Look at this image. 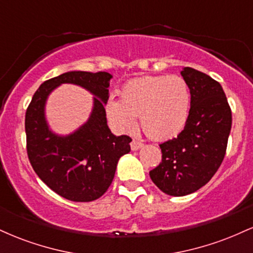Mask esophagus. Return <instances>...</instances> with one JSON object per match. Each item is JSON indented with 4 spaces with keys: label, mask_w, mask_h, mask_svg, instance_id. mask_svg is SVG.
I'll return each mask as SVG.
<instances>
[{
    "label": "esophagus",
    "mask_w": 253,
    "mask_h": 253,
    "mask_svg": "<svg viewBox=\"0 0 253 253\" xmlns=\"http://www.w3.org/2000/svg\"><path fill=\"white\" fill-rule=\"evenodd\" d=\"M143 143L141 141H138V140H132L130 141V149H132V151H136L139 150L140 147H143Z\"/></svg>",
    "instance_id": "34e87169"
}]
</instances>
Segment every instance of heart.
Returning a JSON list of instances; mask_svg holds the SVG:
<instances>
[{
    "mask_svg": "<svg viewBox=\"0 0 253 253\" xmlns=\"http://www.w3.org/2000/svg\"><path fill=\"white\" fill-rule=\"evenodd\" d=\"M191 95L188 83L179 76H144L127 82L120 100L109 97L106 114L115 128H134L139 117L145 134L164 140L182 132L190 114Z\"/></svg>",
    "mask_w": 253,
    "mask_h": 253,
    "instance_id": "heart-1",
    "label": "heart"
}]
</instances>
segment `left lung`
<instances>
[{
    "label": "left lung",
    "instance_id": "obj_1",
    "mask_svg": "<svg viewBox=\"0 0 253 253\" xmlns=\"http://www.w3.org/2000/svg\"><path fill=\"white\" fill-rule=\"evenodd\" d=\"M181 75L191 95L190 114L184 129L161 144L162 162L150 171L163 193L184 196L211 181L221 165L232 126V112L219 82L195 69Z\"/></svg>",
    "mask_w": 253,
    "mask_h": 253
}]
</instances>
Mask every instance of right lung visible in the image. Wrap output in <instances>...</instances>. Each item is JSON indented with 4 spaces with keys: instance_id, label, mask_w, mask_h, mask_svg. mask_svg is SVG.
<instances>
[{
    "instance_id": "1",
    "label": "right lung",
    "mask_w": 253,
    "mask_h": 253,
    "mask_svg": "<svg viewBox=\"0 0 253 253\" xmlns=\"http://www.w3.org/2000/svg\"><path fill=\"white\" fill-rule=\"evenodd\" d=\"M110 78L108 72H65L45 81L26 110V147L32 168L50 189L70 201L90 202L102 196L112 184L120 157L130 151L132 139L114 135L107 125L104 103ZM63 83L77 84L95 95L89 120L66 137L48 129L43 113L48 94Z\"/></svg>"
}]
</instances>
